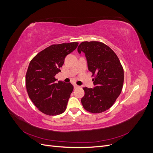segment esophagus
I'll use <instances>...</instances> for the list:
<instances>
[{
	"mask_svg": "<svg viewBox=\"0 0 153 153\" xmlns=\"http://www.w3.org/2000/svg\"><path fill=\"white\" fill-rule=\"evenodd\" d=\"M73 86H74V89H76V88L79 87V86L77 85H76V84H74V85H73Z\"/></svg>",
	"mask_w": 153,
	"mask_h": 153,
	"instance_id": "esophagus-1",
	"label": "esophagus"
}]
</instances>
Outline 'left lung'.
Segmentation results:
<instances>
[{
	"mask_svg": "<svg viewBox=\"0 0 153 153\" xmlns=\"http://www.w3.org/2000/svg\"><path fill=\"white\" fill-rule=\"evenodd\" d=\"M78 52L85 53L89 71L96 74L93 88L84 87L81 99L84 108L91 113L109 109L120 95L124 82L123 68L117 55L107 45L98 41H84Z\"/></svg>",
	"mask_w": 153,
	"mask_h": 153,
	"instance_id": "left-lung-1",
	"label": "left lung"
}]
</instances>
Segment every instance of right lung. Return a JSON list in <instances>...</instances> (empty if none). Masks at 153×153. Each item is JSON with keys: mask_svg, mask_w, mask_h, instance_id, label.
<instances>
[{"mask_svg": "<svg viewBox=\"0 0 153 153\" xmlns=\"http://www.w3.org/2000/svg\"><path fill=\"white\" fill-rule=\"evenodd\" d=\"M73 42L52 45L31 60L25 76V84L30 99L41 112L48 115L63 113L73 85L58 81L55 76L61 71L64 59L78 47Z\"/></svg>", "mask_w": 153, "mask_h": 153, "instance_id": "obj_1", "label": "right lung"}]
</instances>
